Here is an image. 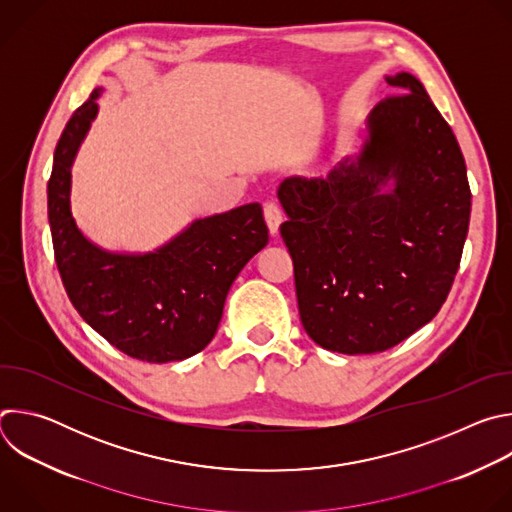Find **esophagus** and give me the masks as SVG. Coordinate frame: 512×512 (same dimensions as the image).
<instances>
[{
  "instance_id": "34e87169",
  "label": "esophagus",
  "mask_w": 512,
  "mask_h": 512,
  "mask_svg": "<svg viewBox=\"0 0 512 512\" xmlns=\"http://www.w3.org/2000/svg\"><path fill=\"white\" fill-rule=\"evenodd\" d=\"M263 214H265V223H267L269 235H271V237H277V233H279V225H281V221H283V216H281L279 206H275L273 202H269V204H265Z\"/></svg>"
}]
</instances>
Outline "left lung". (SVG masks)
<instances>
[{
  "label": "left lung",
  "instance_id": "left-lung-1",
  "mask_svg": "<svg viewBox=\"0 0 512 512\" xmlns=\"http://www.w3.org/2000/svg\"><path fill=\"white\" fill-rule=\"evenodd\" d=\"M354 158L328 178H285L279 227L308 336L342 354L383 352L425 326L460 267L472 194L452 127L397 72Z\"/></svg>",
  "mask_w": 512,
  "mask_h": 512
}]
</instances>
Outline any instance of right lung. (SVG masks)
<instances>
[{"instance_id":"obj_1","label":"right lung","mask_w":512,"mask_h":512,"mask_svg":"<svg viewBox=\"0 0 512 512\" xmlns=\"http://www.w3.org/2000/svg\"><path fill=\"white\" fill-rule=\"evenodd\" d=\"M99 97L95 89L56 143L48 180L56 265L72 306L115 348L145 362L184 360L214 338L233 281L267 245L263 208L251 202L196 218L148 253L107 251L89 241L72 218L70 172Z\"/></svg>"}]
</instances>
